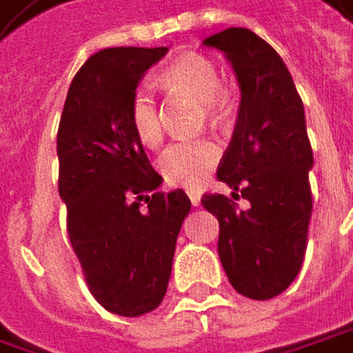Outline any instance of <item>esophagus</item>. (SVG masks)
<instances>
[{
    "mask_svg": "<svg viewBox=\"0 0 353 353\" xmlns=\"http://www.w3.org/2000/svg\"><path fill=\"white\" fill-rule=\"evenodd\" d=\"M188 196H190V202H192L194 206H198V204H200V198H202V194H200V192L190 190V192H188Z\"/></svg>",
    "mask_w": 353,
    "mask_h": 353,
    "instance_id": "esophagus-1",
    "label": "esophagus"
}]
</instances>
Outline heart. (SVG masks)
<instances>
[{
	"label": "heart",
	"mask_w": 353,
	"mask_h": 353,
	"mask_svg": "<svg viewBox=\"0 0 353 353\" xmlns=\"http://www.w3.org/2000/svg\"><path fill=\"white\" fill-rule=\"evenodd\" d=\"M161 86L172 92L198 99L212 119L224 117L230 109V92L220 81L218 66L202 54H185L159 74ZM129 123L145 147H157L163 139L159 107L147 86H137L129 101ZM220 159V147L208 137L170 143L159 155L157 168L172 185L198 188L208 179Z\"/></svg>",
	"instance_id": "heart-1"
}]
</instances>
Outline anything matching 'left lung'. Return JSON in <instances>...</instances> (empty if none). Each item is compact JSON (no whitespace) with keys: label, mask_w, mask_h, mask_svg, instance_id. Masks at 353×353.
<instances>
[{"label":"left lung","mask_w":353,"mask_h":353,"mask_svg":"<svg viewBox=\"0 0 353 353\" xmlns=\"http://www.w3.org/2000/svg\"><path fill=\"white\" fill-rule=\"evenodd\" d=\"M222 50L241 84L232 141L216 177L232 198L204 194L202 206L220 222L218 256L230 285L248 299H271L299 274L313 210L301 97L281 56L254 32L228 28L204 40ZM249 200L241 210L234 202Z\"/></svg>","instance_id":"8db88e82"}]
</instances>
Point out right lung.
<instances>
[{
    "instance_id": "1",
    "label": "right lung",
    "mask_w": 353,
    "mask_h": 353,
    "mask_svg": "<svg viewBox=\"0 0 353 353\" xmlns=\"http://www.w3.org/2000/svg\"><path fill=\"white\" fill-rule=\"evenodd\" d=\"M168 48H105L68 88L58 125V192L66 232L92 297L107 311L137 317L168 291L176 241L192 208L183 190L157 192L129 123V101Z\"/></svg>"
}]
</instances>
